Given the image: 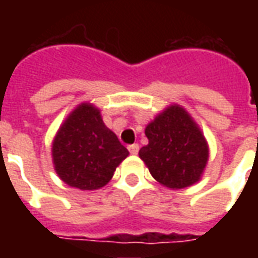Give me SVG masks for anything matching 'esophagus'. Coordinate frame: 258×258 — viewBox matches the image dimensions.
<instances>
[{"mask_svg":"<svg viewBox=\"0 0 258 258\" xmlns=\"http://www.w3.org/2000/svg\"><path fill=\"white\" fill-rule=\"evenodd\" d=\"M128 151L131 155H137L140 152V145L138 144H133V145L128 146Z\"/></svg>","mask_w":258,"mask_h":258,"instance_id":"34e87169","label":"esophagus"}]
</instances>
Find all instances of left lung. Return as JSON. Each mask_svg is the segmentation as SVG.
Listing matches in <instances>:
<instances>
[{"label": "left lung", "mask_w": 258, "mask_h": 258, "mask_svg": "<svg viewBox=\"0 0 258 258\" xmlns=\"http://www.w3.org/2000/svg\"><path fill=\"white\" fill-rule=\"evenodd\" d=\"M149 144L140 157L152 177L167 188L182 189L198 182L209 160L205 135L179 105H171L146 125Z\"/></svg>", "instance_id": "8db88e82"}]
</instances>
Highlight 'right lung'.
Returning <instances> with one entry per match:
<instances>
[{
    "instance_id": "1",
    "label": "right lung",
    "mask_w": 258,
    "mask_h": 258,
    "mask_svg": "<svg viewBox=\"0 0 258 258\" xmlns=\"http://www.w3.org/2000/svg\"><path fill=\"white\" fill-rule=\"evenodd\" d=\"M127 156L128 151L105 125L99 109L91 103H81L69 114L52 142L53 166L59 178L81 190L105 186Z\"/></svg>"
}]
</instances>
